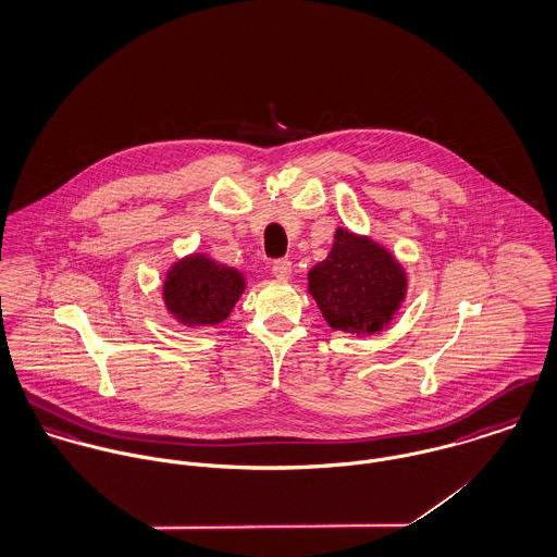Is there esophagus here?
Returning a JSON list of instances; mask_svg holds the SVG:
<instances>
[{
  "label": "esophagus",
  "mask_w": 557,
  "mask_h": 557,
  "mask_svg": "<svg viewBox=\"0 0 557 557\" xmlns=\"http://www.w3.org/2000/svg\"><path fill=\"white\" fill-rule=\"evenodd\" d=\"M271 271H273V277H275V280H280V282H288V280H290V275H293V262H290V260H286V258L275 260Z\"/></svg>",
  "instance_id": "1"
}]
</instances>
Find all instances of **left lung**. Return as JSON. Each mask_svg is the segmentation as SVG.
<instances>
[{"label": "left lung", "instance_id": "left-lung-1", "mask_svg": "<svg viewBox=\"0 0 557 557\" xmlns=\"http://www.w3.org/2000/svg\"><path fill=\"white\" fill-rule=\"evenodd\" d=\"M308 293L331 329L366 337L393 322L408 295V273L391 249L337 228L326 258L308 271Z\"/></svg>", "mask_w": 557, "mask_h": 557}]
</instances>
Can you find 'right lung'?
Wrapping results in <instances>:
<instances>
[{"mask_svg": "<svg viewBox=\"0 0 557 557\" xmlns=\"http://www.w3.org/2000/svg\"><path fill=\"white\" fill-rule=\"evenodd\" d=\"M246 286V275L239 269L218 262L205 251H191L164 273L162 301L182 326L207 329L231 315Z\"/></svg>", "mask_w": 557, "mask_h": 557, "instance_id": "right-lung-1", "label": "right lung"}]
</instances>
